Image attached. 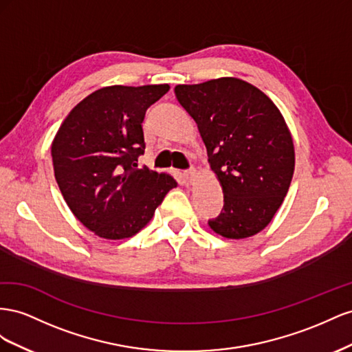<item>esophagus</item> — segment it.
<instances>
[{"label": "esophagus", "instance_id": "obj_1", "mask_svg": "<svg viewBox=\"0 0 352 352\" xmlns=\"http://www.w3.org/2000/svg\"><path fill=\"white\" fill-rule=\"evenodd\" d=\"M184 178H186V182L187 183H192L193 179H195V177H196V170H195V168H190V169H187V170H184Z\"/></svg>", "mask_w": 352, "mask_h": 352}]
</instances>
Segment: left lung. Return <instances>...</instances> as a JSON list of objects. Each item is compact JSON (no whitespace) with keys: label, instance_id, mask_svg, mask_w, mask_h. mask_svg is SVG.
<instances>
[{"label":"left lung","instance_id":"1","mask_svg":"<svg viewBox=\"0 0 352 352\" xmlns=\"http://www.w3.org/2000/svg\"><path fill=\"white\" fill-rule=\"evenodd\" d=\"M174 91L196 120L223 187L224 206L209 227L227 239L259 233L283 204L295 169L292 135L280 110L237 78L177 85Z\"/></svg>","mask_w":352,"mask_h":352}]
</instances>
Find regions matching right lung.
Listing matches in <instances>:
<instances>
[{
  "label": "right lung",
  "instance_id": "add662e5",
  "mask_svg": "<svg viewBox=\"0 0 352 352\" xmlns=\"http://www.w3.org/2000/svg\"><path fill=\"white\" fill-rule=\"evenodd\" d=\"M168 89V84L100 88L70 110L53 140L60 192L98 237H133L177 187L168 174L137 168L146 148V110Z\"/></svg>",
  "mask_w": 352,
  "mask_h": 352
}]
</instances>
